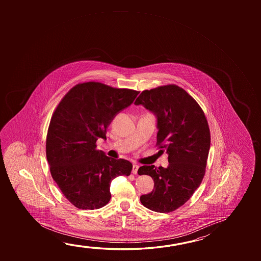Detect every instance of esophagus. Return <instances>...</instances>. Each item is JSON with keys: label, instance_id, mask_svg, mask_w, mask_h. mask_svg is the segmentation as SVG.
<instances>
[{"label": "esophagus", "instance_id": "34e87169", "mask_svg": "<svg viewBox=\"0 0 261 261\" xmlns=\"http://www.w3.org/2000/svg\"><path fill=\"white\" fill-rule=\"evenodd\" d=\"M138 168H139V166H138V165H137V164L133 165V173H134V174H137V171H138Z\"/></svg>", "mask_w": 261, "mask_h": 261}]
</instances>
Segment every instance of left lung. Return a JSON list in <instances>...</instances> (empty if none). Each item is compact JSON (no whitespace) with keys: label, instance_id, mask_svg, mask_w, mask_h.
I'll return each instance as SVG.
<instances>
[{"label":"left lung","instance_id":"8db88e82","mask_svg":"<svg viewBox=\"0 0 261 261\" xmlns=\"http://www.w3.org/2000/svg\"><path fill=\"white\" fill-rule=\"evenodd\" d=\"M141 105L156 118V145L167 151V168L143 166L138 175L154 179L152 192L140 197L149 210L168 213L191 197L204 177L210 148V131L205 114L196 100L175 85L143 91Z\"/></svg>","mask_w":261,"mask_h":261}]
</instances>
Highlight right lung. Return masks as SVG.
<instances>
[{
    "label": "right lung",
    "instance_id": "right-lung-1",
    "mask_svg": "<svg viewBox=\"0 0 261 261\" xmlns=\"http://www.w3.org/2000/svg\"><path fill=\"white\" fill-rule=\"evenodd\" d=\"M138 94L88 82L73 87L56 107L48 128L46 158L53 179L77 208L107 205L112 180L130 175L131 163L107 156L95 149V143L107 138L108 125Z\"/></svg>",
    "mask_w": 261,
    "mask_h": 261
}]
</instances>
